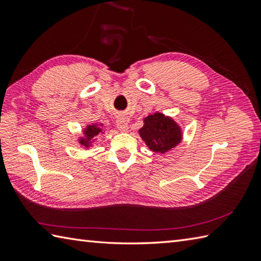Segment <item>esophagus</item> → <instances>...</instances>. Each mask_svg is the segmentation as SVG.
<instances>
[{"instance_id":"1","label":"esophagus","mask_w":261,"mask_h":261,"mask_svg":"<svg viewBox=\"0 0 261 261\" xmlns=\"http://www.w3.org/2000/svg\"><path fill=\"white\" fill-rule=\"evenodd\" d=\"M116 126L121 132H125L129 129V122L124 118L123 115H120L118 119H116Z\"/></svg>"}]
</instances>
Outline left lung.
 Returning <instances> with one entry per match:
<instances>
[{
  "label": "left lung",
  "instance_id": "1",
  "mask_svg": "<svg viewBox=\"0 0 261 261\" xmlns=\"http://www.w3.org/2000/svg\"><path fill=\"white\" fill-rule=\"evenodd\" d=\"M139 136L154 153H166L176 148L182 140L181 126L169 115L154 112L143 118Z\"/></svg>",
  "mask_w": 261,
  "mask_h": 261
}]
</instances>
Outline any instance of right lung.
I'll return each instance as SVG.
<instances>
[{"label": "right lung", "instance_id": "obj_1", "mask_svg": "<svg viewBox=\"0 0 261 261\" xmlns=\"http://www.w3.org/2000/svg\"><path fill=\"white\" fill-rule=\"evenodd\" d=\"M104 124L98 123V122H94L91 124H86L84 129L82 130V135L77 138V142L80 143V146L87 150L92 147H94L95 142L97 141V137L104 134L103 129Z\"/></svg>", "mask_w": 261, "mask_h": 261}]
</instances>
